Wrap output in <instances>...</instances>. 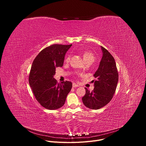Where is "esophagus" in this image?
<instances>
[{"instance_id":"1","label":"esophagus","mask_w":146,"mask_h":146,"mask_svg":"<svg viewBox=\"0 0 146 146\" xmlns=\"http://www.w3.org/2000/svg\"><path fill=\"white\" fill-rule=\"evenodd\" d=\"M72 86H73V88H75V87H78L79 86H78V84H75V83H73V85H72Z\"/></svg>"}]
</instances>
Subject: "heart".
Listing matches in <instances>:
<instances>
[{"instance_id": "b5f03b06", "label": "heart", "mask_w": 146, "mask_h": 146, "mask_svg": "<svg viewBox=\"0 0 146 146\" xmlns=\"http://www.w3.org/2000/svg\"><path fill=\"white\" fill-rule=\"evenodd\" d=\"M83 55V58H84V60L86 62H91V63H93V62L95 61V56L94 55V54L90 51H84L82 54ZM70 59V55H68L66 58H65V62L68 63L69 62Z\"/></svg>"}]
</instances>
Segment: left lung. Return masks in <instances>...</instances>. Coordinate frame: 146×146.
I'll return each mask as SVG.
<instances>
[{
	"label": "left lung",
	"mask_w": 146,
	"mask_h": 146,
	"mask_svg": "<svg viewBox=\"0 0 146 146\" xmlns=\"http://www.w3.org/2000/svg\"><path fill=\"white\" fill-rule=\"evenodd\" d=\"M103 56L99 68L94 74V89L90 92L85 88L86 94L82 98L84 105L91 109H99L108 104L113 97L118 81V73L114 58L101 46Z\"/></svg>",
	"instance_id": "obj_1"
}]
</instances>
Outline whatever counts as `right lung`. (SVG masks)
<instances>
[{
	"label": "right lung",
	"instance_id": "right-lung-1",
	"mask_svg": "<svg viewBox=\"0 0 146 146\" xmlns=\"http://www.w3.org/2000/svg\"><path fill=\"white\" fill-rule=\"evenodd\" d=\"M72 46L52 44L35 58L29 76V85L40 105L48 110H56L65 104L72 83L66 81L59 84L54 78L55 69L64 65L65 55Z\"/></svg>",
	"mask_w": 146,
	"mask_h": 146
}]
</instances>
